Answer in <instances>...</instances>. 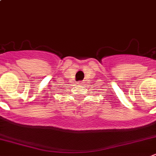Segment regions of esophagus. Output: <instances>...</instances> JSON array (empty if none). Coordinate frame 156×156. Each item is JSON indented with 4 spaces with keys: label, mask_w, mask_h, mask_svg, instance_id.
Listing matches in <instances>:
<instances>
[{
    "label": "esophagus",
    "mask_w": 156,
    "mask_h": 156,
    "mask_svg": "<svg viewBox=\"0 0 156 156\" xmlns=\"http://www.w3.org/2000/svg\"><path fill=\"white\" fill-rule=\"evenodd\" d=\"M83 81H79V82H78V85H81L83 84Z\"/></svg>",
    "instance_id": "1"
}]
</instances>
